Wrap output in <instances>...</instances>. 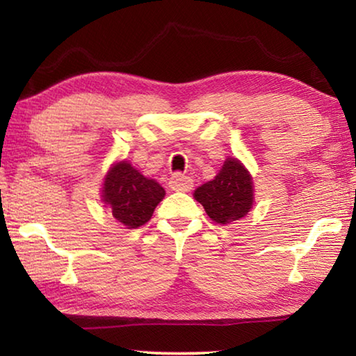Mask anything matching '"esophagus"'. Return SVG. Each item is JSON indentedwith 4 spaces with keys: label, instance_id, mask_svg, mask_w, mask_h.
<instances>
[{
    "label": "esophagus",
    "instance_id": "1",
    "mask_svg": "<svg viewBox=\"0 0 356 356\" xmlns=\"http://www.w3.org/2000/svg\"><path fill=\"white\" fill-rule=\"evenodd\" d=\"M171 188L176 191H190L193 188V180L186 176H182V174H174L171 177Z\"/></svg>",
    "mask_w": 356,
    "mask_h": 356
}]
</instances>
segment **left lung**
<instances>
[{"label": "left lung", "instance_id": "obj_1", "mask_svg": "<svg viewBox=\"0 0 356 356\" xmlns=\"http://www.w3.org/2000/svg\"><path fill=\"white\" fill-rule=\"evenodd\" d=\"M252 177L237 159H227L213 180L195 191V200L218 225L243 218L252 207Z\"/></svg>", "mask_w": 356, "mask_h": 356}]
</instances>
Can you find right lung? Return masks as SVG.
I'll return each mask as SVG.
<instances>
[{"label":"right lung","instance_id":"right-lung-1","mask_svg":"<svg viewBox=\"0 0 356 356\" xmlns=\"http://www.w3.org/2000/svg\"><path fill=\"white\" fill-rule=\"evenodd\" d=\"M102 197L114 218L129 229H136L150 220L155 207L165 197V190L156 180L144 177L124 160L108 171Z\"/></svg>","mask_w":356,"mask_h":356}]
</instances>
